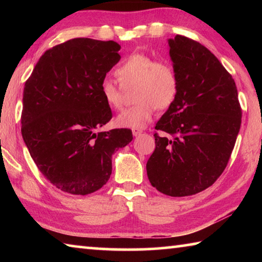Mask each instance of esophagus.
Returning <instances> with one entry per match:
<instances>
[{
	"mask_svg": "<svg viewBox=\"0 0 262 262\" xmlns=\"http://www.w3.org/2000/svg\"><path fill=\"white\" fill-rule=\"evenodd\" d=\"M140 134H142V129H133V135L134 136H139Z\"/></svg>",
	"mask_w": 262,
	"mask_h": 262,
	"instance_id": "esophagus-1",
	"label": "esophagus"
}]
</instances>
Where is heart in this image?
Here are the masks:
<instances>
[{
	"mask_svg": "<svg viewBox=\"0 0 262 262\" xmlns=\"http://www.w3.org/2000/svg\"><path fill=\"white\" fill-rule=\"evenodd\" d=\"M115 75L121 86L110 78H104L100 83V95L110 108H121L122 88L136 85L137 104L118 115L115 123L119 127L142 129L152 120L157 106L166 108L176 99L178 78L172 66L165 61H156L144 53H132L115 69Z\"/></svg>",
	"mask_w": 262,
	"mask_h": 262,
	"instance_id": "1",
	"label": "heart"
}]
</instances>
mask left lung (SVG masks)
<instances>
[{
    "instance_id": "8db88e82",
    "label": "left lung",
    "mask_w": 262,
    "mask_h": 262,
    "mask_svg": "<svg viewBox=\"0 0 262 262\" xmlns=\"http://www.w3.org/2000/svg\"><path fill=\"white\" fill-rule=\"evenodd\" d=\"M167 41L178 91L155 127L171 137L154 135L147 174L161 193L188 196L211 186L227 167L242 110L232 76L208 48L184 35Z\"/></svg>"
}]
</instances>
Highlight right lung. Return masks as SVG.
<instances>
[{
    "label": "right lung",
    "mask_w": 262,
    "mask_h": 262,
    "mask_svg": "<svg viewBox=\"0 0 262 262\" xmlns=\"http://www.w3.org/2000/svg\"><path fill=\"white\" fill-rule=\"evenodd\" d=\"M120 45L75 38L46 51L25 82L21 135L41 173L66 193L86 195L107 183L112 155L130 129L98 132L112 118L100 83L120 61Z\"/></svg>",
    "instance_id": "add662e5"
}]
</instances>
